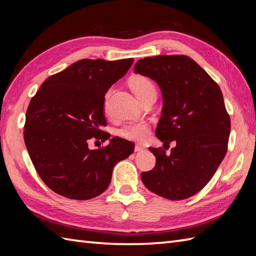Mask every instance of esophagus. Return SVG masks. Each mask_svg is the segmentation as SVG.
<instances>
[{
	"instance_id": "obj_1",
	"label": "esophagus",
	"mask_w": 256,
	"mask_h": 256,
	"mask_svg": "<svg viewBox=\"0 0 256 256\" xmlns=\"http://www.w3.org/2000/svg\"><path fill=\"white\" fill-rule=\"evenodd\" d=\"M145 150V148L144 146H142V145H135V152H142V150Z\"/></svg>"
}]
</instances>
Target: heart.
I'll use <instances>...</instances> for the list:
<instances>
[{
	"label": "heart",
	"instance_id": "obj_1",
	"mask_svg": "<svg viewBox=\"0 0 256 256\" xmlns=\"http://www.w3.org/2000/svg\"><path fill=\"white\" fill-rule=\"evenodd\" d=\"M130 86L140 101L150 94H156V88L152 80L142 76H138L130 80ZM104 113H108V104L104 102ZM118 135L120 138L133 140V142H143L150 133V126L148 122H128L118 130Z\"/></svg>",
	"mask_w": 256,
	"mask_h": 256
}]
</instances>
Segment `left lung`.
<instances>
[{
    "mask_svg": "<svg viewBox=\"0 0 256 256\" xmlns=\"http://www.w3.org/2000/svg\"><path fill=\"white\" fill-rule=\"evenodd\" d=\"M134 72L160 86L164 106L155 134L164 144L176 143L170 154L150 148L156 164L140 178L162 198L187 199L210 182L226 154L231 121L221 89L184 55L140 59Z\"/></svg>",
    "mask_w": 256,
    "mask_h": 256,
    "instance_id": "left-lung-1",
    "label": "left lung"
}]
</instances>
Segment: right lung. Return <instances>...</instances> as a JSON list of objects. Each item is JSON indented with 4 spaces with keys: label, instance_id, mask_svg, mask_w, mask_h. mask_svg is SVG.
<instances>
[{
    "label": "right lung",
    "instance_id": "right-lung-1",
    "mask_svg": "<svg viewBox=\"0 0 256 256\" xmlns=\"http://www.w3.org/2000/svg\"><path fill=\"white\" fill-rule=\"evenodd\" d=\"M133 62L81 59L50 76L32 98L25 145L37 174L52 192L69 199L94 198L108 187L116 164L133 153L134 144L120 138L99 150L88 148L92 138H110L102 131L104 96Z\"/></svg>",
    "mask_w": 256,
    "mask_h": 256
}]
</instances>
